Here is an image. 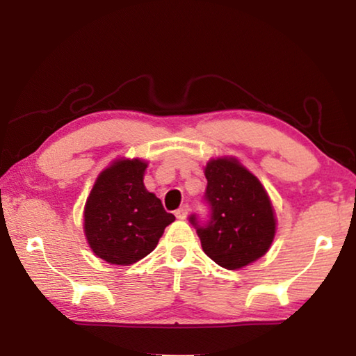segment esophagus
<instances>
[{
  "label": "esophagus",
  "instance_id": "1",
  "mask_svg": "<svg viewBox=\"0 0 356 356\" xmlns=\"http://www.w3.org/2000/svg\"><path fill=\"white\" fill-rule=\"evenodd\" d=\"M188 210H190V207L186 206V204H184L182 207H179V209L176 210V216H177L179 220H185L186 215H188Z\"/></svg>",
  "mask_w": 356,
  "mask_h": 356
}]
</instances>
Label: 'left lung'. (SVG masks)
<instances>
[{"label": "left lung", "instance_id": "1", "mask_svg": "<svg viewBox=\"0 0 356 356\" xmlns=\"http://www.w3.org/2000/svg\"><path fill=\"white\" fill-rule=\"evenodd\" d=\"M204 200L210 215L201 222L190 216L206 254L222 268L237 270L268 251L276 231L275 210L267 191L237 159L222 156L206 166Z\"/></svg>", "mask_w": 356, "mask_h": 356}]
</instances>
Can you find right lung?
Segmentation results:
<instances>
[{"mask_svg":"<svg viewBox=\"0 0 356 356\" xmlns=\"http://www.w3.org/2000/svg\"><path fill=\"white\" fill-rule=\"evenodd\" d=\"M147 163L116 160L99 174L84 206V234L95 256L108 264L130 265L155 250L176 220L144 186Z\"/></svg>","mask_w":356,"mask_h":356,"instance_id":"1","label":"right lung"}]
</instances>
